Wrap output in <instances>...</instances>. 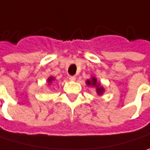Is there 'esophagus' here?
<instances>
[{
	"mask_svg": "<svg viewBox=\"0 0 150 150\" xmlns=\"http://www.w3.org/2000/svg\"><path fill=\"white\" fill-rule=\"evenodd\" d=\"M69 81H75V75H69Z\"/></svg>",
	"mask_w": 150,
	"mask_h": 150,
	"instance_id": "1",
	"label": "esophagus"
}]
</instances>
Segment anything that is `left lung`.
<instances>
[{"mask_svg": "<svg viewBox=\"0 0 150 150\" xmlns=\"http://www.w3.org/2000/svg\"><path fill=\"white\" fill-rule=\"evenodd\" d=\"M86 84L88 87H91V88H94L96 89V93L98 95H103L104 92H105V88L101 85L100 82L98 81L97 78L95 76H91V78L88 79L86 81Z\"/></svg>", "mask_w": 150, "mask_h": 150, "instance_id": "obj_1", "label": "left lung"}]
</instances>
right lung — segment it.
Instances as JSON below:
<instances>
[{"label": "right lung", "instance_id": "obj_1", "mask_svg": "<svg viewBox=\"0 0 150 150\" xmlns=\"http://www.w3.org/2000/svg\"><path fill=\"white\" fill-rule=\"evenodd\" d=\"M54 81H55V77H54V76H50V77L47 79V81H47L48 85L50 86V85Z\"/></svg>", "mask_w": 150, "mask_h": 150}]
</instances>
